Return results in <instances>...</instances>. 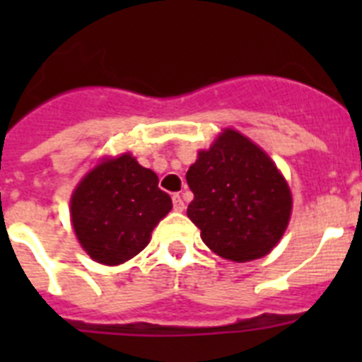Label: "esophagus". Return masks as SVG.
Returning <instances> with one entry per match:
<instances>
[{
  "label": "esophagus",
  "instance_id": "esophagus-1",
  "mask_svg": "<svg viewBox=\"0 0 362 362\" xmlns=\"http://www.w3.org/2000/svg\"><path fill=\"white\" fill-rule=\"evenodd\" d=\"M172 203H174L175 212H183L185 203H183V199H181V196H179V194H174V196H172Z\"/></svg>",
  "mask_w": 362,
  "mask_h": 362
}]
</instances>
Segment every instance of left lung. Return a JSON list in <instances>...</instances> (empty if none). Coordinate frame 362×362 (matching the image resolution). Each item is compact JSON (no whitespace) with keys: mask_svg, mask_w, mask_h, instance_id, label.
Instances as JSON below:
<instances>
[{"mask_svg":"<svg viewBox=\"0 0 362 362\" xmlns=\"http://www.w3.org/2000/svg\"><path fill=\"white\" fill-rule=\"evenodd\" d=\"M187 216L221 257L246 263L277 245L292 212L290 188L263 150L225 130L187 172Z\"/></svg>","mask_w":362,"mask_h":362,"instance_id":"1","label":"left lung"}]
</instances>
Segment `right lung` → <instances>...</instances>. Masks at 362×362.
Masks as SVG:
<instances>
[{
    "label": "right lung",
    "instance_id": "1",
    "mask_svg": "<svg viewBox=\"0 0 362 362\" xmlns=\"http://www.w3.org/2000/svg\"><path fill=\"white\" fill-rule=\"evenodd\" d=\"M158 175L130 153L86 174L70 201L74 232L94 261L121 264L148 245L153 226L172 210Z\"/></svg>",
    "mask_w": 362,
    "mask_h": 362
}]
</instances>
